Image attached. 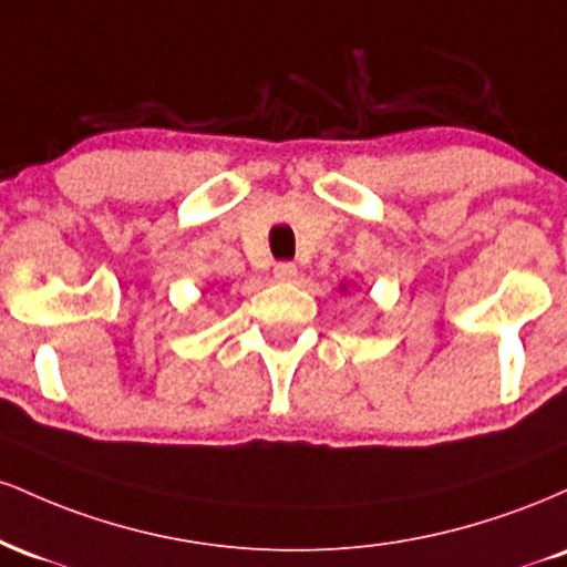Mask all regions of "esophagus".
Instances as JSON below:
<instances>
[{"label":"esophagus","instance_id":"obj_1","mask_svg":"<svg viewBox=\"0 0 567 567\" xmlns=\"http://www.w3.org/2000/svg\"><path fill=\"white\" fill-rule=\"evenodd\" d=\"M298 277V266L296 264H277L275 266V279L277 282H292Z\"/></svg>","mask_w":567,"mask_h":567}]
</instances>
